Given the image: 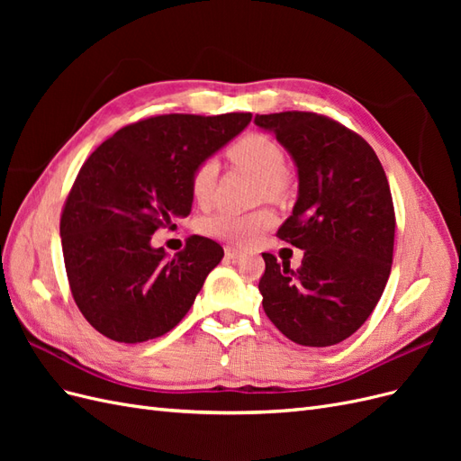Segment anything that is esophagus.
Masks as SVG:
<instances>
[{
	"label": "esophagus",
	"instance_id": "obj_1",
	"mask_svg": "<svg viewBox=\"0 0 461 461\" xmlns=\"http://www.w3.org/2000/svg\"><path fill=\"white\" fill-rule=\"evenodd\" d=\"M225 256H227V259H239V258H242V248H239V246H227L225 248Z\"/></svg>",
	"mask_w": 461,
	"mask_h": 461
}]
</instances>
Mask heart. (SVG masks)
<instances>
[{"mask_svg":"<svg viewBox=\"0 0 461 461\" xmlns=\"http://www.w3.org/2000/svg\"><path fill=\"white\" fill-rule=\"evenodd\" d=\"M229 159L259 178V194L267 198H278L285 192V153L275 140L263 134H246L236 140L229 151ZM217 178V163L202 161L190 176L192 198L198 203H207ZM273 225V213L269 209H258L249 213H236L221 209L200 221V230L213 239L229 240L234 244H248L256 236Z\"/></svg>","mask_w":461,"mask_h":461,"instance_id":"heart-1","label":"heart"}]
</instances>
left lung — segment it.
Here are the masks:
<instances>
[{
  "label": "left lung",
  "instance_id": "left-lung-1",
  "mask_svg": "<svg viewBox=\"0 0 461 461\" xmlns=\"http://www.w3.org/2000/svg\"><path fill=\"white\" fill-rule=\"evenodd\" d=\"M296 165L298 200L276 230L303 249L298 269L263 254V310L286 339L325 348L366 323L386 286L394 205L383 165L359 134L305 111L256 115Z\"/></svg>",
  "mask_w": 461,
  "mask_h": 461
}]
</instances>
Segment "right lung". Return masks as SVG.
Here are the masks:
<instances>
[{"instance_id": "1", "label": "right lung", "mask_w": 461, "mask_h": 461, "mask_svg": "<svg viewBox=\"0 0 461 461\" xmlns=\"http://www.w3.org/2000/svg\"><path fill=\"white\" fill-rule=\"evenodd\" d=\"M249 121L252 113L151 117L115 132L82 165L59 232L73 298L104 337L146 342L188 313L225 252L190 236L169 258L151 234L190 215L192 171Z\"/></svg>"}]
</instances>
